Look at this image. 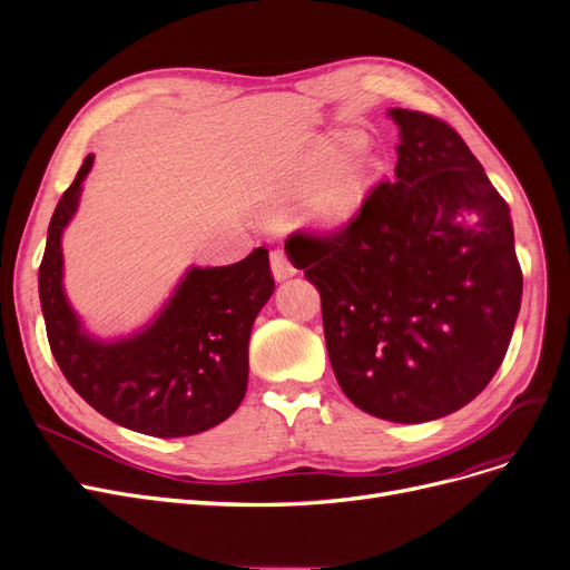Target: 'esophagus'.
<instances>
[{"label": "esophagus", "instance_id": "34e87169", "mask_svg": "<svg viewBox=\"0 0 570 570\" xmlns=\"http://www.w3.org/2000/svg\"><path fill=\"white\" fill-rule=\"evenodd\" d=\"M269 267H272V275H275L277 282H284L295 275L293 263L288 261V256L282 249H275L269 254Z\"/></svg>", "mask_w": 570, "mask_h": 570}]
</instances>
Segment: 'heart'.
Masks as SVG:
<instances>
[{
	"instance_id": "1",
	"label": "heart",
	"mask_w": 570,
	"mask_h": 570,
	"mask_svg": "<svg viewBox=\"0 0 570 570\" xmlns=\"http://www.w3.org/2000/svg\"><path fill=\"white\" fill-rule=\"evenodd\" d=\"M352 141V137H346L326 151L282 165L272 177L282 195L303 197V209L316 226L340 228L350 224L373 186L375 165L370 156L356 154L344 158V148Z\"/></svg>"
}]
</instances>
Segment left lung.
I'll use <instances>...</instances> for the list:
<instances>
[{
	"label": "left lung",
	"mask_w": 570,
	"mask_h": 570,
	"mask_svg": "<svg viewBox=\"0 0 570 570\" xmlns=\"http://www.w3.org/2000/svg\"><path fill=\"white\" fill-rule=\"evenodd\" d=\"M395 181L288 258L321 293L328 358L363 412L395 424L448 416L501 367L522 305L510 207L465 141L429 114L389 109Z\"/></svg>",
	"instance_id": "left-lung-1"
}]
</instances>
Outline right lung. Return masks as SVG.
Segmentation results:
<instances>
[{
  "mask_svg": "<svg viewBox=\"0 0 570 570\" xmlns=\"http://www.w3.org/2000/svg\"><path fill=\"white\" fill-rule=\"evenodd\" d=\"M88 154L48 226L39 298L51 352L67 382L114 424L154 438L214 429L239 407L249 382V337L275 293L267 249L224 267L190 265L139 331L92 335L65 293L62 233L79 209Z\"/></svg>",
  "mask_w": 570,
  "mask_h": 570,
  "instance_id": "right-lung-1",
  "label": "right lung"
}]
</instances>
